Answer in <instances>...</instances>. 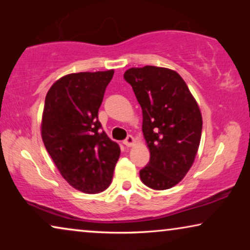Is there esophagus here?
Returning a JSON list of instances; mask_svg holds the SVG:
<instances>
[{
    "mask_svg": "<svg viewBox=\"0 0 250 250\" xmlns=\"http://www.w3.org/2000/svg\"><path fill=\"white\" fill-rule=\"evenodd\" d=\"M123 143H124L126 146H132L133 145H134V138H133L132 135H128L127 138L124 140V142Z\"/></svg>",
    "mask_w": 250,
    "mask_h": 250,
    "instance_id": "1",
    "label": "esophagus"
}]
</instances>
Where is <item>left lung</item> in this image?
<instances>
[{"label": "left lung", "instance_id": "8db88e82", "mask_svg": "<svg viewBox=\"0 0 250 250\" xmlns=\"http://www.w3.org/2000/svg\"><path fill=\"white\" fill-rule=\"evenodd\" d=\"M124 78L142 108V132L150 151L140 179L151 189H170L196 158L203 129L200 109L183 78L168 68H129Z\"/></svg>", "mask_w": 250, "mask_h": 250}]
</instances>
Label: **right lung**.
Returning <instances> with one entry per match:
<instances>
[{"mask_svg": "<svg viewBox=\"0 0 250 250\" xmlns=\"http://www.w3.org/2000/svg\"><path fill=\"white\" fill-rule=\"evenodd\" d=\"M114 70L69 74L50 87L41 133L64 180L84 193L110 186L121 148L101 129L99 108Z\"/></svg>", "mask_w": 250, "mask_h": 250, "instance_id": "right-lung-1", "label": "right lung"}]
</instances>
